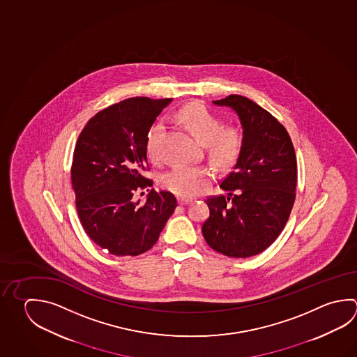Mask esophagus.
Wrapping results in <instances>:
<instances>
[{
	"label": "esophagus",
	"mask_w": 357,
	"mask_h": 357,
	"mask_svg": "<svg viewBox=\"0 0 357 357\" xmlns=\"http://www.w3.org/2000/svg\"><path fill=\"white\" fill-rule=\"evenodd\" d=\"M190 202H191V200H188V199H183V197L178 199V204L180 205H186V204H190Z\"/></svg>",
	"instance_id": "34e87169"
}]
</instances>
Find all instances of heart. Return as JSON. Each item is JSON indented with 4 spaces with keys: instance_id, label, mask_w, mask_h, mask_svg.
I'll return each instance as SVG.
<instances>
[{
    "instance_id": "1",
    "label": "heart",
    "mask_w": 357,
    "mask_h": 357,
    "mask_svg": "<svg viewBox=\"0 0 357 357\" xmlns=\"http://www.w3.org/2000/svg\"><path fill=\"white\" fill-rule=\"evenodd\" d=\"M178 118L199 141L208 146L210 158L221 167L231 166L243 149V133L238 127L224 126L204 104L191 103L183 107ZM165 123L157 122L149 128L146 138V149L149 158L158 160L161 155ZM213 174L208 167H175L161 177V185L166 190L181 197H194L208 186Z\"/></svg>"
}]
</instances>
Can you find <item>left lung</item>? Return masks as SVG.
Segmentation results:
<instances>
[{"label": "left lung", "mask_w": 357, "mask_h": 357, "mask_svg": "<svg viewBox=\"0 0 357 357\" xmlns=\"http://www.w3.org/2000/svg\"><path fill=\"white\" fill-rule=\"evenodd\" d=\"M214 104L238 113L244 141L233 171L220 183L227 196L205 200L210 215L202 235L216 252L248 258L266 250L288 221L296 200V152L284 126L253 100L231 94Z\"/></svg>", "instance_id": "1"}]
</instances>
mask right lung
<instances>
[{
	"instance_id": "obj_1",
	"label": "right lung",
	"mask_w": 357,
	"mask_h": 357,
	"mask_svg": "<svg viewBox=\"0 0 357 357\" xmlns=\"http://www.w3.org/2000/svg\"><path fill=\"white\" fill-rule=\"evenodd\" d=\"M171 98H128L98 112L85 124L73 155L72 186L82 227L108 253L136 257L147 252L174 214L169 191L151 190L146 202L135 194L152 186L146 138Z\"/></svg>"
}]
</instances>
